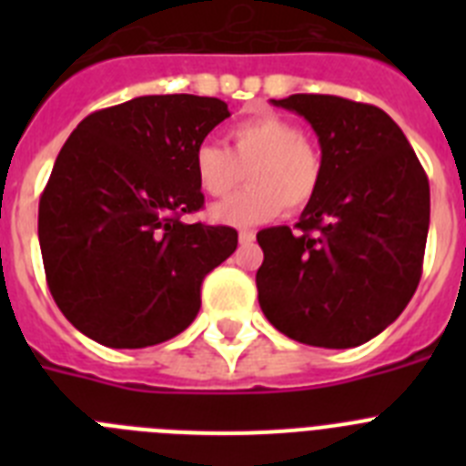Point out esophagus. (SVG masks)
I'll return each instance as SVG.
<instances>
[{
    "label": "esophagus",
    "instance_id": "1",
    "mask_svg": "<svg viewBox=\"0 0 466 466\" xmlns=\"http://www.w3.org/2000/svg\"><path fill=\"white\" fill-rule=\"evenodd\" d=\"M238 240H240V245H252V242L257 240V233L249 228H242L240 233H238Z\"/></svg>",
    "mask_w": 466,
    "mask_h": 466
}]
</instances>
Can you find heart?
Masks as SVG:
<instances>
[{
  "instance_id": "heart-1",
  "label": "heart",
  "mask_w": 466,
  "mask_h": 466,
  "mask_svg": "<svg viewBox=\"0 0 466 466\" xmlns=\"http://www.w3.org/2000/svg\"><path fill=\"white\" fill-rule=\"evenodd\" d=\"M230 149L205 139L193 151V172L198 187L208 196H226L247 184L236 196L209 209L217 224L257 226L273 219L282 208H306L322 182V160L296 123L275 114L247 118L228 130Z\"/></svg>"
}]
</instances>
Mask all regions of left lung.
<instances>
[{
	"label": "left lung",
	"instance_id": "obj_1",
	"mask_svg": "<svg viewBox=\"0 0 466 466\" xmlns=\"http://www.w3.org/2000/svg\"><path fill=\"white\" fill-rule=\"evenodd\" d=\"M270 102L312 126L322 182L296 233H257L258 306L299 343L357 348L385 331L418 289L430 182L401 127L378 106L306 93Z\"/></svg>",
	"mask_w": 466,
	"mask_h": 466
}]
</instances>
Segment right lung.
I'll return each mask as SVG.
<instances>
[{
  "label": "right lung",
  "instance_id": "right-lung-1",
  "mask_svg": "<svg viewBox=\"0 0 466 466\" xmlns=\"http://www.w3.org/2000/svg\"><path fill=\"white\" fill-rule=\"evenodd\" d=\"M228 116L217 97L142 95L69 135L41 193L39 245L57 308L88 339L149 348L196 319L238 230L182 214L205 203L193 151Z\"/></svg>",
  "mask_w": 466,
  "mask_h": 466
}]
</instances>
